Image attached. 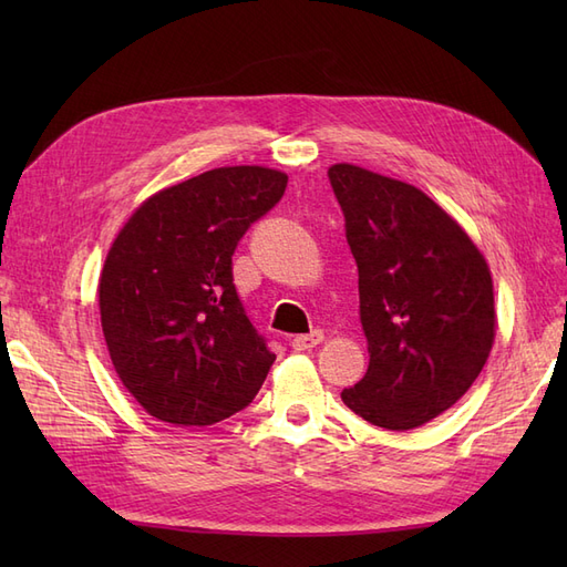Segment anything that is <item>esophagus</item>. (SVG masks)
<instances>
[{
    "mask_svg": "<svg viewBox=\"0 0 567 567\" xmlns=\"http://www.w3.org/2000/svg\"><path fill=\"white\" fill-rule=\"evenodd\" d=\"M323 340V333L321 331H312V333H307V336H293V340H290V348L293 350H312V348H317L319 342Z\"/></svg>",
    "mask_w": 567,
    "mask_h": 567,
    "instance_id": "34e87169",
    "label": "esophagus"
}]
</instances>
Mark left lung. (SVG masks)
<instances>
[{
	"label": "left lung",
	"instance_id": "left-lung-1",
	"mask_svg": "<svg viewBox=\"0 0 567 567\" xmlns=\"http://www.w3.org/2000/svg\"><path fill=\"white\" fill-rule=\"evenodd\" d=\"M359 269L369 369L340 398L364 421L411 431L456 404L496 336L485 255L458 221L406 182L329 167Z\"/></svg>",
	"mask_w": 567,
	"mask_h": 567
}]
</instances>
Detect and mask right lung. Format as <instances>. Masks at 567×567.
<instances>
[{"label":"right lung","instance_id":"right-lung-1","mask_svg":"<svg viewBox=\"0 0 567 567\" xmlns=\"http://www.w3.org/2000/svg\"><path fill=\"white\" fill-rule=\"evenodd\" d=\"M288 175L215 167L148 196L117 231L99 315L117 379L153 419L213 425L252 402L277 354L248 321L231 255Z\"/></svg>","mask_w":567,"mask_h":567}]
</instances>
